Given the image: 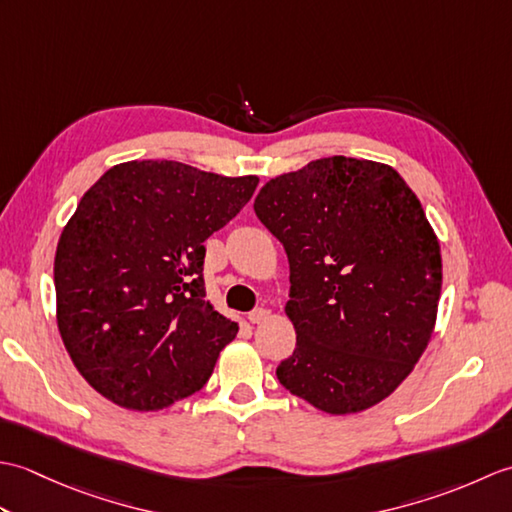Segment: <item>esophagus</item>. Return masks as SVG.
I'll use <instances>...</instances> for the list:
<instances>
[{"label": "esophagus", "instance_id": "1", "mask_svg": "<svg viewBox=\"0 0 512 512\" xmlns=\"http://www.w3.org/2000/svg\"><path fill=\"white\" fill-rule=\"evenodd\" d=\"M266 317H268V310H264V308H255L253 312H248L250 323H262V321H266Z\"/></svg>", "mask_w": 512, "mask_h": 512}]
</instances>
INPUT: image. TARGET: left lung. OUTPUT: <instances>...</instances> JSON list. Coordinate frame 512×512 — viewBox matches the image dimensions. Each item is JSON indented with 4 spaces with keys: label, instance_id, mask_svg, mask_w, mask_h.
<instances>
[{
    "label": "left lung",
    "instance_id": "8db88e82",
    "mask_svg": "<svg viewBox=\"0 0 512 512\" xmlns=\"http://www.w3.org/2000/svg\"><path fill=\"white\" fill-rule=\"evenodd\" d=\"M255 213L290 264L297 347L279 383L332 416L378 405L438 317L440 244L416 193L383 162L332 156L266 182Z\"/></svg>",
    "mask_w": 512,
    "mask_h": 512
}]
</instances>
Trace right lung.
<instances>
[{
    "label": "right lung",
    "instance_id": "1",
    "mask_svg": "<svg viewBox=\"0 0 512 512\" xmlns=\"http://www.w3.org/2000/svg\"><path fill=\"white\" fill-rule=\"evenodd\" d=\"M257 182L132 160L83 195L59 237L54 290L65 350L101 396L158 411L204 387L237 334L204 301V242Z\"/></svg>",
    "mask_w": 512,
    "mask_h": 512
}]
</instances>
